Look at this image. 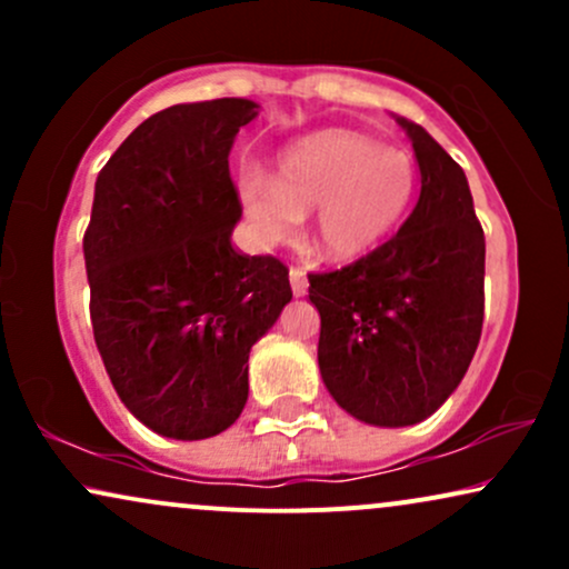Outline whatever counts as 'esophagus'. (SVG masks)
Instances as JSON below:
<instances>
[{
    "label": "esophagus",
    "instance_id": "esophagus-1",
    "mask_svg": "<svg viewBox=\"0 0 569 569\" xmlns=\"http://www.w3.org/2000/svg\"><path fill=\"white\" fill-rule=\"evenodd\" d=\"M289 280H291L293 297H305V293H307V276H305L302 267H291Z\"/></svg>",
    "mask_w": 569,
    "mask_h": 569
}]
</instances>
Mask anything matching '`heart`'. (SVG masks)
Masks as SVG:
<instances>
[{"label": "heart", "instance_id": "1", "mask_svg": "<svg viewBox=\"0 0 569 569\" xmlns=\"http://www.w3.org/2000/svg\"><path fill=\"white\" fill-rule=\"evenodd\" d=\"M417 162L407 149L380 147L350 130H326L293 143L276 179L246 171L240 202L264 243H280L312 208L310 232L329 259L361 257L382 243L417 194Z\"/></svg>", "mask_w": 569, "mask_h": 569}]
</instances>
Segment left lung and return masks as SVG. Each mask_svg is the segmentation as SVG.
<instances>
[{"mask_svg":"<svg viewBox=\"0 0 569 569\" xmlns=\"http://www.w3.org/2000/svg\"><path fill=\"white\" fill-rule=\"evenodd\" d=\"M420 166V200L388 243L312 272L318 367L348 415L380 428L422 422L466 377L485 321V230L462 168L398 117Z\"/></svg>","mask_w":569,"mask_h":569,"instance_id":"left-lung-1","label":"left lung"}]
</instances>
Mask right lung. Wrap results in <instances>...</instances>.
Masks as SVG:
<instances>
[{
  "label": "right lung",
  "mask_w": 569,
  "mask_h": 569,
  "mask_svg": "<svg viewBox=\"0 0 569 569\" xmlns=\"http://www.w3.org/2000/svg\"><path fill=\"white\" fill-rule=\"evenodd\" d=\"M248 98L143 120L96 179L82 251L90 321L120 401L168 439H211L248 398V352L291 302L289 267L232 248L230 179Z\"/></svg>",
  "instance_id": "1"
}]
</instances>
